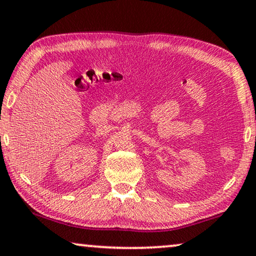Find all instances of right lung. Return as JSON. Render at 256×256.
Instances as JSON below:
<instances>
[{"label": "right lung", "mask_w": 256, "mask_h": 256, "mask_svg": "<svg viewBox=\"0 0 256 256\" xmlns=\"http://www.w3.org/2000/svg\"><path fill=\"white\" fill-rule=\"evenodd\" d=\"M0 138H1V136H0Z\"/></svg>", "instance_id": "add662e5"}]
</instances>
